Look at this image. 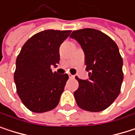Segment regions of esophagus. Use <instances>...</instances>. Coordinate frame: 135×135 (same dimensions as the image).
I'll return each mask as SVG.
<instances>
[{"mask_svg":"<svg viewBox=\"0 0 135 135\" xmlns=\"http://www.w3.org/2000/svg\"><path fill=\"white\" fill-rule=\"evenodd\" d=\"M68 76H69V79H75V75H72L71 74H68Z\"/></svg>","mask_w":135,"mask_h":135,"instance_id":"1","label":"esophagus"}]
</instances>
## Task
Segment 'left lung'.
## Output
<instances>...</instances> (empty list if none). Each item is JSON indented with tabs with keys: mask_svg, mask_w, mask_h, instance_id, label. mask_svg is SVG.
<instances>
[{
	"mask_svg": "<svg viewBox=\"0 0 135 135\" xmlns=\"http://www.w3.org/2000/svg\"><path fill=\"white\" fill-rule=\"evenodd\" d=\"M81 45L85 54L89 79L75 77L79 88L74 93L79 108L101 112L108 108L120 93L123 79V59L115 42L98 30L86 28L70 35Z\"/></svg>",
	"mask_w": 135,
	"mask_h": 135,
	"instance_id": "8db88e82",
	"label": "left lung"
}]
</instances>
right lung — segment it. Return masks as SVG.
Instances as JSON below:
<instances>
[{
    "mask_svg": "<svg viewBox=\"0 0 135 135\" xmlns=\"http://www.w3.org/2000/svg\"><path fill=\"white\" fill-rule=\"evenodd\" d=\"M71 31L46 30L33 35L16 58L14 81L23 104L41 113L55 108L68 79L67 74L52 72L60 61L59 49Z\"/></svg>",
    "mask_w": 135,
    "mask_h": 135,
    "instance_id": "1",
    "label": "right lung"
}]
</instances>
